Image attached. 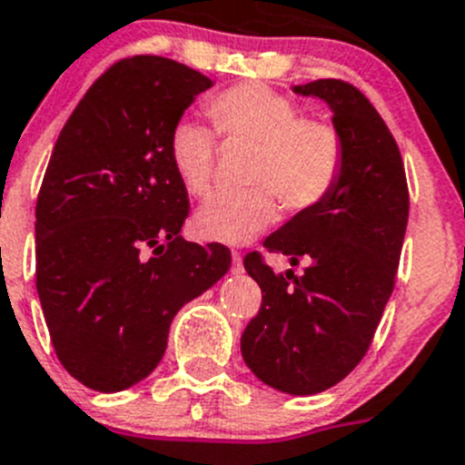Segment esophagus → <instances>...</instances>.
Returning <instances> with one entry per match:
<instances>
[{"label": "esophagus", "mask_w": 465, "mask_h": 465, "mask_svg": "<svg viewBox=\"0 0 465 465\" xmlns=\"http://www.w3.org/2000/svg\"><path fill=\"white\" fill-rule=\"evenodd\" d=\"M232 272L233 274L242 272V256H241V252H236V250L232 252Z\"/></svg>", "instance_id": "esophagus-1"}]
</instances>
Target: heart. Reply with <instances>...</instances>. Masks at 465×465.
Masks as SVG:
<instances>
[{
    "label": "heart",
    "mask_w": 465,
    "mask_h": 465,
    "mask_svg": "<svg viewBox=\"0 0 465 465\" xmlns=\"http://www.w3.org/2000/svg\"><path fill=\"white\" fill-rule=\"evenodd\" d=\"M223 138L254 145L245 193H215L193 215V232L204 241L242 245L270 227L279 200L306 211L331 193L342 165L341 134L322 120L304 118L286 94L263 84H241L215 94L206 106ZM170 163L191 195H204L213 182L218 141L200 120L174 123Z\"/></svg>",
    "instance_id": "obj_1"
}]
</instances>
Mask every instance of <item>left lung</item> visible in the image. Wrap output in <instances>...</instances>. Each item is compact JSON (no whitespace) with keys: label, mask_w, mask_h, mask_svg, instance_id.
<instances>
[{"label":"left lung","mask_w":465,"mask_h":465,"mask_svg":"<svg viewBox=\"0 0 465 465\" xmlns=\"http://www.w3.org/2000/svg\"><path fill=\"white\" fill-rule=\"evenodd\" d=\"M331 111L342 165L331 193L270 233L263 247L306 261L302 277L272 272L256 252L245 270L261 309L241 336L247 368L288 395H315L345 380L366 357L393 292L409 220L402 156L389 127L354 85L318 79L292 85Z\"/></svg>","instance_id":"left-lung-1"}]
</instances>
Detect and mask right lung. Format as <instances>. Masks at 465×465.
I'll use <instances>...</instances> for the list:
<instances>
[{
    "label": "right lung",
    "mask_w": 465,
    "mask_h": 465,
    "mask_svg": "<svg viewBox=\"0 0 465 465\" xmlns=\"http://www.w3.org/2000/svg\"><path fill=\"white\" fill-rule=\"evenodd\" d=\"M213 81L163 56L108 67L63 127L35 204V288L58 361L99 393L145 380L183 304L232 252L182 238L188 193L174 123Z\"/></svg>",
    "instance_id": "1"
}]
</instances>
